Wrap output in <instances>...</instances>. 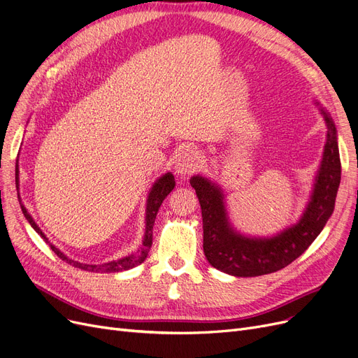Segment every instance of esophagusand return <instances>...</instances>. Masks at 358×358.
I'll list each match as a JSON object with an SVG mask.
<instances>
[{
  "instance_id": "1",
  "label": "esophagus",
  "mask_w": 358,
  "mask_h": 358,
  "mask_svg": "<svg viewBox=\"0 0 358 358\" xmlns=\"http://www.w3.org/2000/svg\"><path fill=\"white\" fill-rule=\"evenodd\" d=\"M202 156L201 153L194 149H184L178 153L176 159V171L178 176H190L201 166Z\"/></svg>"
}]
</instances>
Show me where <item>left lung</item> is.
<instances>
[{
    "instance_id": "8db88e82",
    "label": "left lung",
    "mask_w": 358,
    "mask_h": 358,
    "mask_svg": "<svg viewBox=\"0 0 358 358\" xmlns=\"http://www.w3.org/2000/svg\"><path fill=\"white\" fill-rule=\"evenodd\" d=\"M319 104V103H315ZM327 137L314 190L301 220L273 237H246L229 222L224 194L215 182L194 176L190 180L203 220V252L214 268L236 277H255L279 271L301 257L326 226L335 209L341 182V159L334 119L320 108Z\"/></svg>"
}]
</instances>
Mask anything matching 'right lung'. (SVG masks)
Instances as JSON below:
<instances>
[{
	"label": "right lung",
	"instance_id": "1",
	"mask_svg": "<svg viewBox=\"0 0 358 358\" xmlns=\"http://www.w3.org/2000/svg\"><path fill=\"white\" fill-rule=\"evenodd\" d=\"M176 187V180H174V176L171 174V172H166V174H164L161 178H159L149 193V197H148V206H145V231H144V239H143V246L137 250L136 254H131L125 258H121L117 261H110V262H104V264H94V266H91V264H81L78 261H73V259H69L66 255H63L60 250L52 246L48 239L45 237V234L41 231V229H39L36 226V222L34 221V218L29 215L28 210H26L24 205L20 201V194L17 192V197H19V202H20V208H22V213L24 215V218L29 221L31 226L34 227V230L44 237V241L47 243H50V248L55 250V254L66 261L68 264H71L72 267L75 268H81V270H85V271H92V273H119V271H125V270H129L132 267H137L138 264H141L145 258H148L149 255V250L152 248V241H153V224H155V218H156V214L159 208H161L162 202L165 197L172 192V189ZM16 189L19 190V165L16 162Z\"/></svg>",
	"mask_w": 358,
	"mask_h": 358
}]
</instances>
